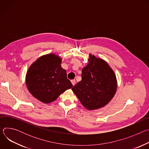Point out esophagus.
Masks as SVG:
<instances>
[{"mask_svg": "<svg viewBox=\"0 0 149 149\" xmlns=\"http://www.w3.org/2000/svg\"><path fill=\"white\" fill-rule=\"evenodd\" d=\"M71 81V82H72V84L73 86H74V85H75V83H76L75 80V79H72Z\"/></svg>", "mask_w": 149, "mask_h": 149, "instance_id": "1", "label": "esophagus"}]
</instances>
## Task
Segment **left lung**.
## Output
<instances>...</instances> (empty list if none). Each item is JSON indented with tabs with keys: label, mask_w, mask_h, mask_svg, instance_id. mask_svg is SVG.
I'll return each instance as SVG.
<instances>
[{
	"label": "left lung",
	"mask_w": 149,
	"mask_h": 149,
	"mask_svg": "<svg viewBox=\"0 0 149 149\" xmlns=\"http://www.w3.org/2000/svg\"><path fill=\"white\" fill-rule=\"evenodd\" d=\"M89 63L82 70L81 81L72 90L87 109L101 108L114 97L117 90L115 74L105 61L90 55Z\"/></svg>",
	"instance_id": "obj_1"
}]
</instances>
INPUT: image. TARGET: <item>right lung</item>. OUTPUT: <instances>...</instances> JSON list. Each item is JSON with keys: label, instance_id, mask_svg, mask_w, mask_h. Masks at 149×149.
Listing matches in <instances>:
<instances>
[{"label": "right lung", "instance_id": "add662e5", "mask_svg": "<svg viewBox=\"0 0 149 149\" xmlns=\"http://www.w3.org/2000/svg\"><path fill=\"white\" fill-rule=\"evenodd\" d=\"M61 63V58L48 54L33 62L27 72V88L33 97L42 102L55 101L61 94L73 86Z\"/></svg>", "mask_w": 149, "mask_h": 149}]
</instances>
